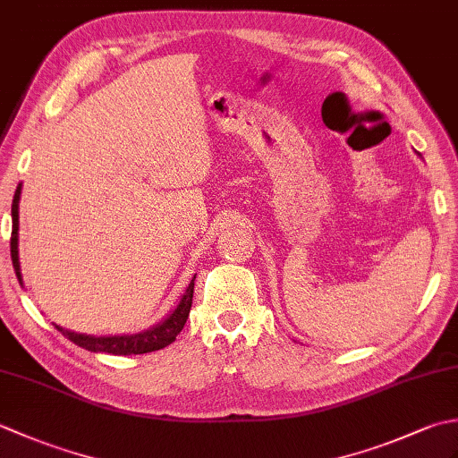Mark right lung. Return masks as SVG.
Instances as JSON below:
<instances>
[{
	"mask_svg": "<svg viewBox=\"0 0 458 458\" xmlns=\"http://www.w3.org/2000/svg\"><path fill=\"white\" fill-rule=\"evenodd\" d=\"M21 187L23 182L17 184V191L13 194V204H12V261L15 276L19 284L23 285L21 277V266H19V199H21ZM197 277V276H194ZM194 277L191 279L189 287L184 289L181 301L177 303L171 313L165 317L161 323L153 325L149 328L141 330V333L135 335H110V336H94V335H84V333H74V330H68L63 327H56V330L84 350H90V352H106L114 356H130V354H145V352H155V350H161L169 346L177 335L182 330L184 323H187L191 305H192V291H194Z\"/></svg>",
	"mask_w": 458,
	"mask_h": 458,
	"instance_id": "right-lung-1",
	"label": "right lung"
}]
</instances>
